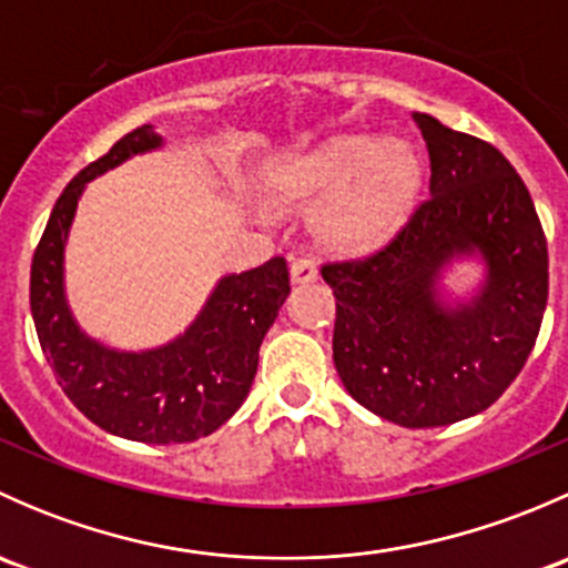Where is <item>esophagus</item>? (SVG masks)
<instances>
[{"label": "esophagus", "instance_id": "obj_1", "mask_svg": "<svg viewBox=\"0 0 568 568\" xmlns=\"http://www.w3.org/2000/svg\"><path fill=\"white\" fill-rule=\"evenodd\" d=\"M318 277V266L311 261V257H294L291 261V283H313Z\"/></svg>", "mask_w": 568, "mask_h": 568}]
</instances>
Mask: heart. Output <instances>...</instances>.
<instances>
[{
  "instance_id": "b5f03b06",
  "label": "heart",
  "mask_w": 568,
  "mask_h": 568,
  "mask_svg": "<svg viewBox=\"0 0 568 568\" xmlns=\"http://www.w3.org/2000/svg\"><path fill=\"white\" fill-rule=\"evenodd\" d=\"M423 186V162L409 142H385L365 131L335 134L305 156H294L272 178L280 203L321 200L316 233L343 252L385 242L406 220Z\"/></svg>"
}]
</instances>
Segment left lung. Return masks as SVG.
<instances>
[{
  "instance_id": "1",
  "label": "left lung",
  "mask_w": 568,
  "mask_h": 568,
  "mask_svg": "<svg viewBox=\"0 0 568 568\" xmlns=\"http://www.w3.org/2000/svg\"><path fill=\"white\" fill-rule=\"evenodd\" d=\"M432 159L428 200L365 261L329 263L332 359L343 387L382 420L432 428L495 404L532 352L547 307V239L528 186L478 136L412 112ZM475 260L454 297L444 277Z\"/></svg>"
}]
</instances>
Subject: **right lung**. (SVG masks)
Masks as SVG:
<instances>
[{"label": "right lung", "mask_w": 568, "mask_h": 568, "mask_svg": "<svg viewBox=\"0 0 568 568\" xmlns=\"http://www.w3.org/2000/svg\"><path fill=\"white\" fill-rule=\"evenodd\" d=\"M159 148L164 140L156 129L140 125L68 183L32 257L30 305L45 359L88 420L114 437L173 445L209 437L236 415L291 285L283 257L225 274L181 335L140 352L106 346L82 329L65 294V247L79 200L93 178Z\"/></svg>", "instance_id": "add662e5"}]
</instances>
